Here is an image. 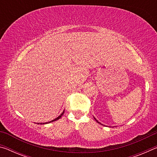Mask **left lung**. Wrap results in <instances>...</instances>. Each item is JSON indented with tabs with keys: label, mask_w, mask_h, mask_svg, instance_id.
Instances as JSON below:
<instances>
[{
	"label": "left lung",
	"mask_w": 157,
	"mask_h": 157,
	"mask_svg": "<svg viewBox=\"0 0 157 157\" xmlns=\"http://www.w3.org/2000/svg\"><path fill=\"white\" fill-rule=\"evenodd\" d=\"M97 122H98V121H97Z\"/></svg>",
	"instance_id": "left-lung-1"
}]
</instances>
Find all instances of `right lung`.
I'll list each match as a JSON object with an SVG mask.
<instances>
[{
    "label": "right lung",
    "instance_id": "1",
    "mask_svg": "<svg viewBox=\"0 0 157 157\" xmlns=\"http://www.w3.org/2000/svg\"><path fill=\"white\" fill-rule=\"evenodd\" d=\"M63 113H64V111H63L62 112V113L61 114V115L59 116H58L57 118H55V119H54V120H52V121H50V122H48V123H38V124H46V123H52V122H53V121H57V120H58V119H59L61 117H62V116H63Z\"/></svg>",
    "mask_w": 157,
    "mask_h": 157
}]
</instances>
